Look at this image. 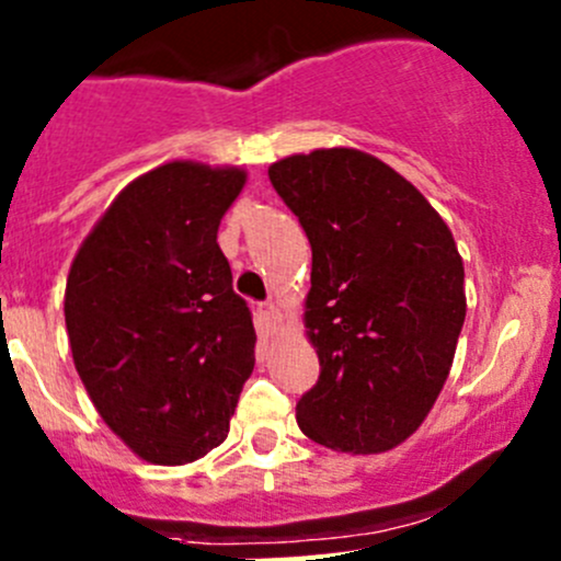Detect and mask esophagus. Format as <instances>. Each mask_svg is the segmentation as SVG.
Segmentation results:
<instances>
[{
	"label": "esophagus",
	"instance_id": "1",
	"mask_svg": "<svg viewBox=\"0 0 561 561\" xmlns=\"http://www.w3.org/2000/svg\"><path fill=\"white\" fill-rule=\"evenodd\" d=\"M257 314L263 317L265 328H274L276 322H279V309H276V304H274V301H263V304H257Z\"/></svg>",
	"mask_w": 561,
	"mask_h": 561
}]
</instances>
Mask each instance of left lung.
Instances as JSON below:
<instances>
[{"label": "left lung", "mask_w": 561, "mask_h": 561, "mask_svg": "<svg viewBox=\"0 0 561 561\" xmlns=\"http://www.w3.org/2000/svg\"><path fill=\"white\" fill-rule=\"evenodd\" d=\"M268 179L312 244L307 328L320 377L298 399V426L344 454L396 448L454 364L467 314L454 236L404 175L364 151L287 157Z\"/></svg>", "instance_id": "left-lung-1"}]
</instances>
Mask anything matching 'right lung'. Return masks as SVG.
I'll return each instance as SVG.
<instances>
[{"instance_id": "add662e5", "label": "right lung", "mask_w": 561, "mask_h": 561, "mask_svg": "<svg viewBox=\"0 0 561 561\" xmlns=\"http://www.w3.org/2000/svg\"><path fill=\"white\" fill-rule=\"evenodd\" d=\"M247 173L168 162L124 186L67 276L70 350L94 407L140 458L225 443L254 369V325L217 244Z\"/></svg>"}]
</instances>
